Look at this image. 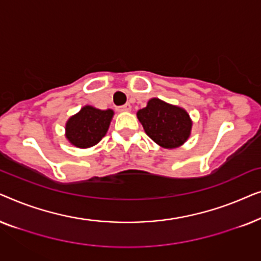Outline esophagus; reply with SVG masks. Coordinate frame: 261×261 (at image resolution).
<instances>
[{"label":"esophagus","instance_id":"1","mask_svg":"<svg viewBox=\"0 0 261 261\" xmlns=\"http://www.w3.org/2000/svg\"><path fill=\"white\" fill-rule=\"evenodd\" d=\"M130 109H132V107H130L129 103H126V105L119 107L120 112H130Z\"/></svg>","mask_w":261,"mask_h":261}]
</instances>
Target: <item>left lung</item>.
<instances>
[{
	"instance_id": "left-lung-1",
	"label": "left lung",
	"mask_w": 261,
	"mask_h": 261,
	"mask_svg": "<svg viewBox=\"0 0 261 261\" xmlns=\"http://www.w3.org/2000/svg\"><path fill=\"white\" fill-rule=\"evenodd\" d=\"M137 115L146 134L165 148L183 145L190 135L191 121L188 113L159 98L149 99L147 107L139 110Z\"/></svg>"
}]
</instances>
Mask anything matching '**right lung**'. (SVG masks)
I'll list each match as a JSON object with an SVG mask.
<instances>
[{"instance_id":"obj_1","label":"right lung","mask_w":261,"mask_h":261,"mask_svg":"<svg viewBox=\"0 0 261 261\" xmlns=\"http://www.w3.org/2000/svg\"><path fill=\"white\" fill-rule=\"evenodd\" d=\"M113 115V110L110 109L99 110L85 106L80 113L67 121L66 138L76 147H91L105 137Z\"/></svg>"}]
</instances>
